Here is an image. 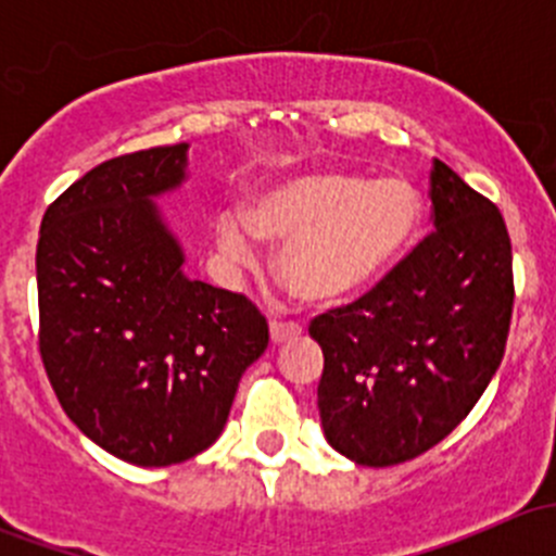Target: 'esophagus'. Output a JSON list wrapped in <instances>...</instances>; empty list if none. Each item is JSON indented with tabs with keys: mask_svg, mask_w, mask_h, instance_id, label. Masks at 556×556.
I'll use <instances>...</instances> for the list:
<instances>
[{
	"mask_svg": "<svg viewBox=\"0 0 556 556\" xmlns=\"http://www.w3.org/2000/svg\"><path fill=\"white\" fill-rule=\"evenodd\" d=\"M299 336H301V328L295 323H279V319H274V323H271V341H274V344H285V341L299 339Z\"/></svg>",
	"mask_w": 556,
	"mask_h": 556,
	"instance_id": "esophagus-1",
	"label": "esophagus"
}]
</instances>
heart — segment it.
<instances>
[{
  "instance_id": "b5f03b06",
  "label": "heart",
  "mask_w": 556,
  "mask_h": 556,
  "mask_svg": "<svg viewBox=\"0 0 556 556\" xmlns=\"http://www.w3.org/2000/svg\"><path fill=\"white\" fill-rule=\"evenodd\" d=\"M422 195L403 177L317 169L257 190L244 215L217 220V244L252 263L257 239L279 247L277 271L312 306H341L384 282L422 228Z\"/></svg>"
}]
</instances>
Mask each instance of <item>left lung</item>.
<instances>
[{"label": "left lung", "mask_w": 556, "mask_h": 556, "mask_svg": "<svg viewBox=\"0 0 556 556\" xmlns=\"http://www.w3.org/2000/svg\"><path fill=\"white\" fill-rule=\"evenodd\" d=\"M435 231L355 304L312 319L328 444L368 468L444 441L484 395L506 352L511 239L497 206L435 161Z\"/></svg>", "instance_id": "8db88e82"}]
</instances>
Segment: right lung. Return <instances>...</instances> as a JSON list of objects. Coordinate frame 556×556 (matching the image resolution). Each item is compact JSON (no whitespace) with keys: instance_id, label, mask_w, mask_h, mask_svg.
I'll return each mask as SVG.
<instances>
[{"instance_id":"1","label":"right lung","mask_w":556,"mask_h":556,"mask_svg":"<svg viewBox=\"0 0 556 556\" xmlns=\"http://www.w3.org/2000/svg\"><path fill=\"white\" fill-rule=\"evenodd\" d=\"M188 179V142L104 161L39 226V355L66 417L142 468L185 463L226 428L239 379L268 346L239 293L182 271L155 204Z\"/></svg>"}]
</instances>
